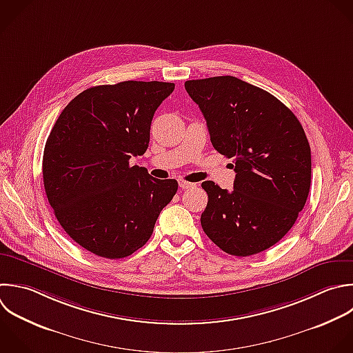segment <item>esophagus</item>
Segmentation results:
<instances>
[{
  "label": "esophagus",
  "mask_w": 353,
  "mask_h": 353,
  "mask_svg": "<svg viewBox=\"0 0 353 353\" xmlns=\"http://www.w3.org/2000/svg\"><path fill=\"white\" fill-rule=\"evenodd\" d=\"M194 186H196V183H193V182H188L185 179H179V188L181 189H192Z\"/></svg>",
  "instance_id": "1"
}]
</instances>
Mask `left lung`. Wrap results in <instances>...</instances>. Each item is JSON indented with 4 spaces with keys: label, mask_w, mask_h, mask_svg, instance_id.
I'll use <instances>...</instances> for the list:
<instances>
[{
    "label": "left lung",
    "mask_w": 353,
    "mask_h": 353,
    "mask_svg": "<svg viewBox=\"0 0 353 353\" xmlns=\"http://www.w3.org/2000/svg\"><path fill=\"white\" fill-rule=\"evenodd\" d=\"M216 152L233 159V190L212 181L200 222L222 251L248 256L295 223L310 188V148L294 113L269 92L232 76L189 80Z\"/></svg>",
    "instance_id": "left-lung-1"
}]
</instances>
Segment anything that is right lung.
<instances>
[{
  "mask_svg": "<svg viewBox=\"0 0 353 353\" xmlns=\"http://www.w3.org/2000/svg\"><path fill=\"white\" fill-rule=\"evenodd\" d=\"M174 83L123 81L79 94L58 117L44 149V188L65 232L87 251L117 259L153 233L178 190L130 165L150 141L154 112Z\"/></svg>",
  "mask_w": 353,
  "mask_h": 353,
  "instance_id": "obj_1",
  "label": "right lung"
}]
</instances>
